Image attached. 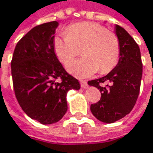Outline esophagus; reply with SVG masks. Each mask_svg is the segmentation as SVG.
I'll return each mask as SVG.
<instances>
[{"label": "esophagus", "instance_id": "34e87169", "mask_svg": "<svg viewBox=\"0 0 153 153\" xmlns=\"http://www.w3.org/2000/svg\"><path fill=\"white\" fill-rule=\"evenodd\" d=\"M80 83H81V87L82 88H88V82L86 81H83V80H81L80 81Z\"/></svg>", "mask_w": 153, "mask_h": 153}]
</instances>
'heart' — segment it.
I'll use <instances>...</instances> for the list:
<instances>
[{
	"label": "heart",
	"mask_w": 153,
	"mask_h": 153,
	"mask_svg": "<svg viewBox=\"0 0 153 153\" xmlns=\"http://www.w3.org/2000/svg\"><path fill=\"white\" fill-rule=\"evenodd\" d=\"M54 52L62 64L66 65L79 53L82 59L71 62L67 70L74 76L85 78L97 72L107 73L117 65L120 57L117 36L97 23L83 22L68 27L67 35L53 39Z\"/></svg>",
	"instance_id": "b5f03b06"
}]
</instances>
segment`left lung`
<instances>
[{
  "mask_svg": "<svg viewBox=\"0 0 153 153\" xmlns=\"http://www.w3.org/2000/svg\"><path fill=\"white\" fill-rule=\"evenodd\" d=\"M115 32L120 42V57L116 67L106 76L88 81L100 89V100L90 110L98 120L112 123L128 115L134 108L140 88L142 62L138 44L126 30L117 25Z\"/></svg>",
  "mask_w": 153,
  "mask_h": 153,
  "instance_id": "obj_1",
  "label": "left lung"
}]
</instances>
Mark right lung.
<instances>
[{"label":"right lung","mask_w":153,"mask_h":153,"mask_svg":"<svg viewBox=\"0 0 153 153\" xmlns=\"http://www.w3.org/2000/svg\"><path fill=\"white\" fill-rule=\"evenodd\" d=\"M58 25L53 21L31 29L17 43L11 62L18 102L30 118L42 124L60 120L67 111L68 91L80 89L78 80L66 72L55 54Z\"/></svg>","instance_id":"obj_1"}]
</instances>
